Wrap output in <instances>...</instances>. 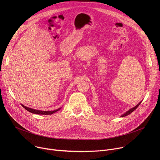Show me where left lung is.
Returning a JSON list of instances; mask_svg holds the SVG:
<instances>
[{
  "label": "left lung",
  "instance_id": "obj_1",
  "mask_svg": "<svg viewBox=\"0 0 160 160\" xmlns=\"http://www.w3.org/2000/svg\"><path fill=\"white\" fill-rule=\"evenodd\" d=\"M141 102H142V101H141V102H140L139 104H137V105H136L135 107H133V108H132L130 109L129 110H128L127 112H126L125 113H124V114H123L122 115H121V117H125V116H127V115H128L130 114L131 113H132V112H133L134 110H135L136 109V108H138V107L139 106V104L141 103Z\"/></svg>",
  "mask_w": 160,
  "mask_h": 160
}]
</instances>
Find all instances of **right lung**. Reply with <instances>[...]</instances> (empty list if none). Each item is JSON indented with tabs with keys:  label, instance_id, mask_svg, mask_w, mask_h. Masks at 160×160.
<instances>
[{
	"label": "right lung",
	"instance_id": "add662e5",
	"mask_svg": "<svg viewBox=\"0 0 160 160\" xmlns=\"http://www.w3.org/2000/svg\"><path fill=\"white\" fill-rule=\"evenodd\" d=\"M21 106L28 112L32 113H34V114H38V115H51V114L58 112V110H60L61 109V108H58V109H57V110H55L54 111H41V110H34V109H32L30 108H28L27 106H24L23 104H21Z\"/></svg>",
	"mask_w": 160,
	"mask_h": 160
}]
</instances>
